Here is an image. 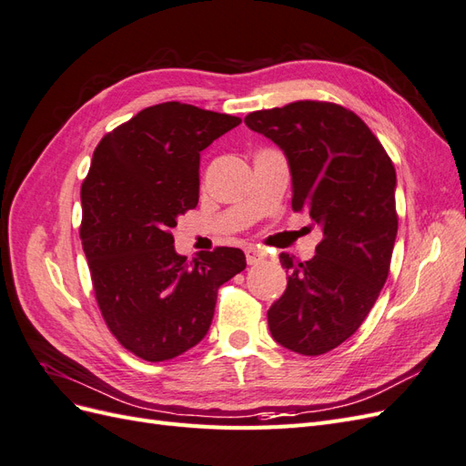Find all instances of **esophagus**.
<instances>
[{"mask_svg":"<svg viewBox=\"0 0 466 466\" xmlns=\"http://www.w3.org/2000/svg\"><path fill=\"white\" fill-rule=\"evenodd\" d=\"M264 257H266V252L260 248H255V247L247 248V262L248 264H258L264 260Z\"/></svg>","mask_w":466,"mask_h":466,"instance_id":"1","label":"esophagus"}]
</instances>
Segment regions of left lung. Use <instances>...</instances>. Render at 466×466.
I'll return each mask as SVG.
<instances>
[{
    "label": "left lung",
    "mask_w": 466,
    "mask_h": 466,
    "mask_svg": "<svg viewBox=\"0 0 466 466\" xmlns=\"http://www.w3.org/2000/svg\"><path fill=\"white\" fill-rule=\"evenodd\" d=\"M245 124L286 153L291 208L322 229L311 260L279 255L288 288L268 327L291 351L327 354L361 327L387 281L399 229L394 165L368 124L334 103L295 101Z\"/></svg>",
    "instance_id": "8db88e82"
}]
</instances>
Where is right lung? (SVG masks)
Listing matches in <instances>:
<instances>
[{
	"mask_svg": "<svg viewBox=\"0 0 466 466\" xmlns=\"http://www.w3.org/2000/svg\"><path fill=\"white\" fill-rule=\"evenodd\" d=\"M241 118L185 103L139 110L98 142L81 185L79 237L108 330L146 361L173 360L198 344L218 289L247 260L218 247L192 262L171 229L198 204L200 151Z\"/></svg>",
	"mask_w": 466,
	"mask_h": 466,
	"instance_id": "add662e5",
	"label": "right lung"
}]
</instances>
